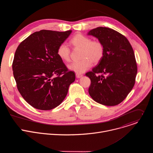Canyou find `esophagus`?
<instances>
[{
	"label": "esophagus",
	"mask_w": 153,
	"mask_h": 153,
	"mask_svg": "<svg viewBox=\"0 0 153 153\" xmlns=\"http://www.w3.org/2000/svg\"><path fill=\"white\" fill-rule=\"evenodd\" d=\"M76 77H77V78H80L81 77H82V76H83V74H78V73H76Z\"/></svg>",
	"instance_id": "34e87169"
}]
</instances>
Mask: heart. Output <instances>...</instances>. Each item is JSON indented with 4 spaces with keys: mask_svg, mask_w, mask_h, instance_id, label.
Listing matches in <instances>:
<instances>
[{
    "mask_svg": "<svg viewBox=\"0 0 153 153\" xmlns=\"http://www.w3.org/2000/svg\"><path fill=\"white\" fill-rule=\"evenodd\" d=\"M71 45L74 48L80 49V60L71 63L68 68L78 74H81L88 70L94 63L99 62L103 57L105 48L103 43L99 40H91V39L80 33L74 35L70 40ZM70 49L65 43L59 45L57 49L59 57L65 62L70 60Z\"/></svg>",
    "mask_w": 153,
    "mask_h": 153,
    "instance_id": "1",
    "label": "heart"
}]
</instances>
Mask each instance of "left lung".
Returning a JSON list of instances; mask_svg holds the SVG:
<instances>
[{
  "instance_id": "8db88e82",
  "label": "left lung",
  "mask_w": 153,
  "mask_h": 153,
  "mask_svg": "<svg viewBox=\"0 0 153 153\" xmlns=\"http://www.w3.org/2000/svg\"><path fill=\"white\" fill-rule=\"evenodd\" d=\"M88 35L97 37L105 48L97 66L85 74L91 80L89 94L99 103L117 105L135 84L137 66L133 49L126 37L111 28L97 27Z\"/></svg>"
}]
</instances>
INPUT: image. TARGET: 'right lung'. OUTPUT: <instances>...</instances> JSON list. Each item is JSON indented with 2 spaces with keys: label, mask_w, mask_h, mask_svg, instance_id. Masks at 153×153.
I'll use <instances>...</instances> for the list:
<instances>
[{
  "label": "right lung",
  "mask_w": 153,
  "mask_h": 153,
  "mask_svg": "<svg viewBox=\"0 0 153 153\" xmlns=\"http://www.w3.org/2000/svg\"><path fill=\"white\" fill-rule=\"evenodd\" d=\"M71 31H36L16 49L12 68L17 90L38 110H50L59 106L75 80V73L57 54L58 47Z\"/></svg>",
  "instance_id": "obj_1"
}]
</instances>
